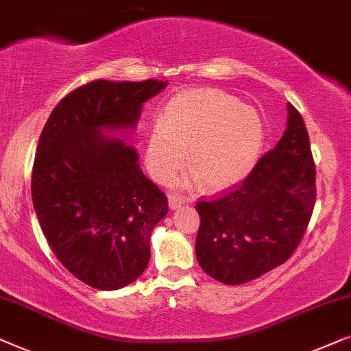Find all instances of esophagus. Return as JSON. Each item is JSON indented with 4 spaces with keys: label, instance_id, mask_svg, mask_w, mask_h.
I'll return each instance as SVG.
<instances>
[{
    "label": "esophagus",
    "instance_id": "1",
    "mask_svg": "<svg viewBox=\"0 0 351 351\" xmlns=\"http://www.w3.org/2000/svg\"><path fill=\"white\" fill-rule=\"evenodd\" d=\"M186 204H189V200H187V199H182V197H178V195H169L170 210H178Z\"/></svg>",
    "mask_w": 351,
    "mask_h": 351
}]
</instances>
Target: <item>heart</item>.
<instances>
[{"instance_id": "b5f03b06", "label": "heart", "mask_w": 351, "mask_h": 351, "mask_svg": "<svg viewBox=\"0 0 351 351\" xmlns=\"http://www.w3.org/2000/svg\"><path fill=\"white\" fill-rule=\"evenodd\" d=\"M265 140L259 112L218 88L178 93L162 111L159 125L146 141L145 162L157 182H169L184 165L186 184L200 180L223 189L253 170Z\"/></svg>"}]
</instances>
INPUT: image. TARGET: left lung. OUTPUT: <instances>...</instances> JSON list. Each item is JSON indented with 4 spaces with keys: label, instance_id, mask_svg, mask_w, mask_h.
<instances>
[{
    "label": "left lung",
    "instance_id": "8db88e82",
    "mask_svg": "<svg viewBox=\"0 0 351 351\" xmlns=\"http://www.w3.org/2000/svg\"><path fill=\"white\" fill-rule=\"evenodd\" d=\"M317 199L308 133L288 103L286 130L239 187L197 204L200 267L226 285H241L288 261L307 229Z\"/></svg>",
    "mask_w": 351,
    "mask_h": 351
}]
</instances>
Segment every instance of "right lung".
Segmentation results:
<instances>
[{"label":"right lung","mask_w":351,"mask_h":351,"mask_svg":"<svg viewBox=\"0 0 351 351\" xmlns=\"http://www.w3.org/2000/svg\"><path fill=\"white\" fill-rule=\"evenodd\" d=\"M167 84L93 81L58 103L39 138L32 199L43 234L95 289H121L145 272L152 230L169 213L136 149L119 138H130L143 105Z\"/></svg>","instance_id":"add662e5"}]
</instances>
